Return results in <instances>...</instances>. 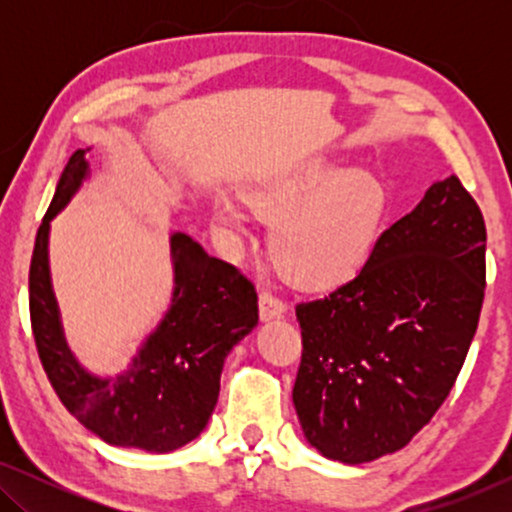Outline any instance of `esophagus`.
I'll list each match as a JSON object with an SVG mask.
<instances>
[{
    "mask_svg": "<svg viewBox=\"0 0 512 512\" xmlns=\"http://www.w3.org/2000/svg\"><path fill=\"white\" fill-rule=\"evenodd\" d=\"M258 312H261L263 321L279 319L282 314H286V303L268 291H261V296H258Z\"/></svg>",
    "mask_w": 512,
    "mask_h": 512,
    "instance_id": "esophagus-1",
    "label": "esophagus"
}]
</instances>
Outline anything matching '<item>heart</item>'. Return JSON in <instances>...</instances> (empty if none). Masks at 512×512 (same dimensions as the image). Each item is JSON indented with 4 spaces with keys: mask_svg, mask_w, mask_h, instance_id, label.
<instances>
[{
    "mask_svg": "<svg viewBox=\"0 0 512 512\" xmlns=\"http://www.w3.org/2000/svg\"><path fill=\"white\" fill-rule=\"evenodd\" d=\"M249 205L272 221L270 251L286 275L307 289H333L373 254L389 214V188L375 170L314 158L258 181ZM216 226L249 233L240 198L216 193L209 202Z\"/></svg>",
    "mask_w": 512,
    "mask_h": 512,
    "instance_id": "b5f03b06",
    "label": "heart"
}]
</instances>
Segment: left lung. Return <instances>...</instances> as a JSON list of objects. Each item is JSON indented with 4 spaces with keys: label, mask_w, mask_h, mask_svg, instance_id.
<instances>
[{
    "label": "left lung",
    "mask_w": 512,
    "mask_h": 512,
    "mask_svg": "<svg viewBox=\"0 0 512 512\" xmlns=\"http://www.w3.org/2000/svg\"><path fill=\"white\" fill-rule=\"evenodd\" d=\"M485 247L478 202L452 174L384 230L352 282L296 307L293 405L307 443L366 464L431 422L478 328Z\"/></svg>",
    "instance_id": "1"
}]
</instances>
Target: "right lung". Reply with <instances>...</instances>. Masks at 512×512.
Instances as JSON below:
<instances>
[{
	"label": "right lung",
	"instance_id": "right-lung-1",
	"mask_svg": "<svg viewBox=\"0 0 512 512\" xmlns=\"http://www.w3.org/2000/svg\"><path fill=\"white\" fill-rule=\"evenodd\" d=\"M86 153L74 151L62 170L32 251L30 319L41 366L62 405L104 443L156 454L179 450L207 426L223 361L258 324L256 289L235 265L209 256L186 233H172L170 310L123 373H88L67 347L48 268L51 221L90 174Z\"/></svg>",
	"mask_w": 512,
	"mask_h": 512
}]
</instances>
